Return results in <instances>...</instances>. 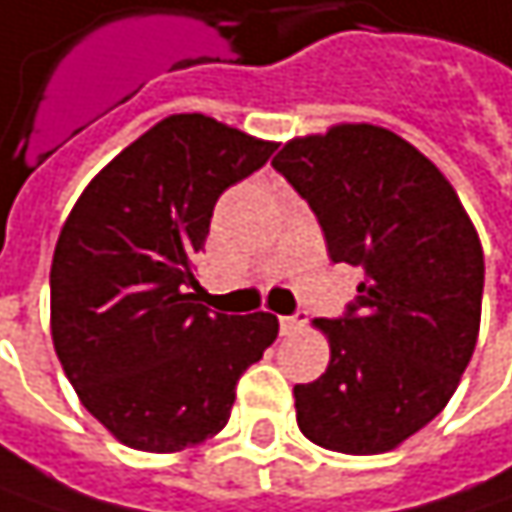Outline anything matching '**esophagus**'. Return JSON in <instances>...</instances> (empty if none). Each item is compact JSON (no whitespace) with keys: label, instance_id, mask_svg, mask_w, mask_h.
Returning a JSON list of instances; mask_svg holds the SVG:
<instances>
[{"label":"esophagus","instance_id":"esophagus-1","mask_svg":"<svg viewBox=\"0 0 512 512\" xmlns=\"http://www.w3.org/2000/svg\"><path fill=\"white\" fill-rule=\"evenodd\" d=\"M278 325H281V334H296V331H302L304 325H307V313H304V310H296V313H290V316H281Z\"/></svg>","mask_w":512,"mask_h":512}]
</instances>
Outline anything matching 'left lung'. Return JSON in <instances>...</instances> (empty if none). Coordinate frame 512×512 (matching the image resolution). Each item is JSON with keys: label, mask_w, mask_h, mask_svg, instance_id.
Here are the masks:
<instances>
[{"label": "left lung", "mask_w": 512, "mask_h": 512, "mask_svg": "<svg viewBox=\"0 0 512 512\" xmlns=\"http://www.w3.org/2000/svg\"><path fill=\"white\" fill-rule=\"evenodd\" d=\"M272 166L316 213L334 263L363 269L354 302L316 319L331 363L296 384L307 440L381 454L454 395L481 328L484 249L442 172L378 125L287 143Z\"/></svg>", "instance_id": "obj_1"}]
</instances>
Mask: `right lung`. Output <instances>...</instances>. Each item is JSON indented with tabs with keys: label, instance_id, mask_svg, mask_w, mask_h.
Listing matches in <instances>:
<instances>
[{
	"label": "right lung",
	"instance_id": "1",
	"mask_svg": "<svg viewBox=\"0 0 512 512\" xmlns=\"http://www.w3.org/2000/svg\"><path fill=\"white\" fill-rule=\"evenodd\" d=\"M202 114H175L81 193L52 257V340L81 404L125 445L181 451L225 428L240 375L278 337L228 316L193 278L216 199L272 158Z\"/></svg>",
	"mask_w": 512,
	"mask_h": 512
}]
</instances>
